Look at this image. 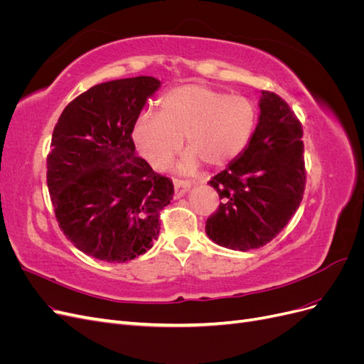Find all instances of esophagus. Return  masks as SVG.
I'll use <instances>...</instances> for the list:
<instances>
[{"label":"esophagus","instance_id":"esophagus-1","mask_svg":"<svg viewBox=\"0 0 364 364\" xmlns=\"http://www.w3.org/2000/svg\"><path fill=\"white\" fill-rule=\"evenodd\" d=\"M173 183H174V197L183 196L185 191L191 186L190 181H183V179H173Z\"/></svg>","mask_w":364,"mask_h":364}]
</instances>
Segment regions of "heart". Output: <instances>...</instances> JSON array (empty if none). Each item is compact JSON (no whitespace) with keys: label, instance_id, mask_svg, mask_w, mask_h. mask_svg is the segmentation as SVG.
Wrapping results in <instances>:
<instances>
[{"label":"heart","instance_id":"heart-1","mask_svg":"<svg viewBox=\"0 0 364 364\" xmlns=\"http://www.w3.org/2000/svg\"><path fill=\"white\" fill-rule=\"evenodd\" d=\"M257 124V107L243 95H230L202 83H186L165 92L159 114L142 112L134 141L156 170H165L183 144L190 150L179 168L190 171L199 159L208 167H223L246 149Z\"/></svg>","mask_w":364,"mask_h":364}]
</instances>
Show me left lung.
Instances as JSON below:
<instances>
[{"instance_id":"obj_1","label":"left lung","mask_w":364,"mask_h":364,"mask_svg":"<svg viewBox=\"0 0 364 364\" xmlns=\"http://www.w3.org/2000/svg\"><path fill=\"white\" fill-rule=\"evenodd\" d=\"M261 94L249 146L208 182L222 203L208 217L206 234L232 250L267 245L289 223L305 190L301 121L278 94Z\"/></svg>"}]
</instances>
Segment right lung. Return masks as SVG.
Masks as SVG:
<instances>
[{
    "label": "right lung",
    "mask_w": 364,
    "mask_h": 364,
    "mask_svg": "<svg viewBox=\"0 0 364 364\" xmlns=\"http://www.w3.org/2000/svg\"><path fill=\"white\" fill-rule=\"evenodd\" d=\"M161 82L139 75L95 85L63 109L47 156V185L62 232L83 253L126 262L159 235L171 179L153 171L132 139Z\"/></svg>",
    "instance_id": "right-lung-1"
}]
</instances>
